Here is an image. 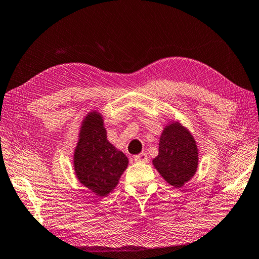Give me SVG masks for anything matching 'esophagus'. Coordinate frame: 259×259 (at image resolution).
<instances>
[{
  "instance_id": "34e87169",
  "label": "esophagus",
  "mask_w": 259,
  "mask_h": 259,
  "mask_svg": "<svg viewBox=\"0 0 259 259\" xmlns=\"http://www.w3.org/2000/svg\"><path fill=\"white\" fill-rule=\"evenodd\" d=\"M134 158H135L136 162H140V163H146L148 161L147 154H146V153H140L138 155H136Z\"/></svg>"
}]
</instances>
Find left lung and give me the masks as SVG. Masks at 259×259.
<instances>
[{"mask_svg": "<svg viewBox=\"0 0 259 259\" xmlns=\"http://www.w3.org/2000/svg\"><path fill=\"white\" fill-rule=\"evenodd\" d=\"M198 148L194 136L180 122L171 121L163 129L158 155L153 165L168 185L181 188L198 168Z\"/></svg>", "mask_w": 259, "mask_h": 259, "instance_id": "obj_1", "label": "left lung"}]
</instances>
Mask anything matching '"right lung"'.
Returning <instances> with one entry per match:
<instances>
[{"label":"right lung","mask_w":259,"mask_h":259,"mask_svg":"<svg viewBox=\"0 0 259 259\" xmlns=\"http://www.w3.org/2000/svg\"><path fill=\"white\" fill-rule=\"evenodd\" d=\"M103 115L91 111L83 117L73 153L78 181L94 194L105 197L115 189L129 159L107 140Z\"/></svg>","instance_id":"obj_1"}]
</instances>
